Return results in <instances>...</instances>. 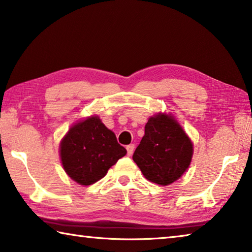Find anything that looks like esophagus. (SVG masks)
Here are the masks:
<instances>
[{
	"label": "esophagus",
	"mask_w": 252,
	"mask_h": 252,
	"mask_svg": "<svg viewBox=\"0 0 252 252\" xmlns=\"http://www.w3.org/2000/svg\"><path fill=\"white\" fill-rule=\"evenodd\" d=\"M126 151H127V156H132V155H133L134 144H129V146L126 147Z\"/></svg>",
	"instance_id": "esophagus-1"
}]
</instances>
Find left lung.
I'll return each mask as SVG.
<instances>
[{"label": "left lung", "instance_id": "1", "mask_svg": "<svg viewBox=\"0 0 252 252\" xmlns=\"http://www.w3.org/2000/svg\"><path fill=\"white\" fill-rule=\"evenodd\" d=\"M193 144L172 114L158 113L149 119L133 161L149 181L169 186L189 168Z\"/></svg>", "mask_w": 252, "mask_h": 252}]
</instances>
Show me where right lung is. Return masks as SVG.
<instances>
[{
    "label": "right lung",
    "mask_w": 252,
    "mask_h": 252,
    "mask_svg": "<svg viewBox=\"0 0 252 252\" xmlns=\"http://www.w3.org/2000/svg\"><path fill=\"white\" fill-rule=\"evenodd\" d=\"M126 150L97 116L75 123L60 143L63 169L72 180L90 186L103 178Z\"/></svg>",
    "instance_id": "obj_1"
}]
</instances>
